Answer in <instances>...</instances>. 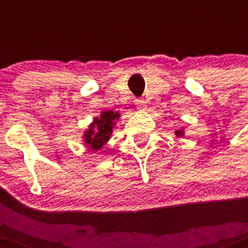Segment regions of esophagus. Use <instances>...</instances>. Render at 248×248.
Listing matches in <instances>:
<instances>
[{"label":"esophagus","instance_id":"1","mask_svg":"<svg viewBox=\"0 0 248 248\" xmlns=\"http://www.w3.org/2000/svg\"><path fill=\"white\" fill-rule=\"evenodd\" d=\"M135 105H137L138 109H140V110H144L146 107V102L144 99H135Z\"/></svg>","mask_w":248,"mask_h":248}]
</instances>
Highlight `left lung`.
Listing matches in <instances>:
<instances>
[{"mask_svg": "<svg viewBox=\"0 0 248 248\" xmlns=\"http://www.w3.org/2000/svg\"><path fill=\"white\" fill-rule=\"evenodd\" d=\"M175 135H176V137H183L184 131L183 130H176V131H175Z\"/></svg>", "mask_w": 248, "mask_h": 248, "instance_id": "1", "label": "left lung"}]
</instances>
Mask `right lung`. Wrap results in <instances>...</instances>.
Segmentation results:
<instances>
[{
	"label": "right lung",
	"mask_w": 248,
	"mask_h": 248,
	"mask_svg": "<svg viewBox=\"0 0 248 248\" xmlns=\"http://www.w3.org/2000/svg\"><path fill=\"white\" fill-rule=\"evenodd\" d=\"M119 118V113L113 110H105L95 118L84 134V143L91 146L92 150L97 151L109 140L111 135L114 122Z\"/></svg>",
	"instance_id": "right-lung-1"
}]
</instances>
